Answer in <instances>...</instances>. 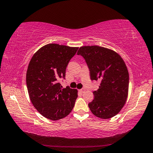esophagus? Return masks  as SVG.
Masks as SVG:
<instances>
[{"label": "esophagus", "mask_w": 153, "mask_h": 153, "mask_svg": "<svg viewBox=\"0 0 153 153\" xmlns=\"http://www.w3.org/2000/svg\"><path fill=\"white\" fill-rule=\"evenodd\" d=\"M79 91L81 92V93H83V92L85 91V89H79Z\"/></svg>", "instance_id": "1"}]
</instances>
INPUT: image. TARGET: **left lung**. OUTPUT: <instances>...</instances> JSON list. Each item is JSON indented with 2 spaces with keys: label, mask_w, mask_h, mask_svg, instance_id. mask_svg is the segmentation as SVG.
Returning <instances> with one entry per match:
<instances>
[{
  "label": "left lung",
  "mask_w": 153,
  "mask_h": 153,
  "mask_svg": "<svg viewBox=\"0 0 153 153\" xmlns=\"http://www.w3.org/2000/svg\"><path fill=\"white\" fill-rule=\"evenodd\" d=\"M77 54L84 57L90 78L98 80V89L89 103L90 111L98 118L114 117L124 106L128 96L129 72L121 56L111 49L97 45L83 46Z\"/></svg>",
  "instance_id": "1"
}]
</instances>
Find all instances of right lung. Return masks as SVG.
Listing matches in <instances>:
<instances>
[{
	"label": "right lung",
	"mask_w": 153,
	"mask_h": 153,
	"mask_svg": "<svg viewBox=\"0 0 153 153\" xmlns=\"http://www.w3.org/2000/svg\"><path fill=\"white\" fill-rule=\"evenodd\" d=\"M79 47L56 43L40 48L29 62L26 85L32 105L44 117L53 121L66 117L72 111L78 91L62 88L57 81L65 78L66 69Z\"/></svg>",
	"instance_id": "1"
}]
</instances>
